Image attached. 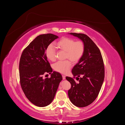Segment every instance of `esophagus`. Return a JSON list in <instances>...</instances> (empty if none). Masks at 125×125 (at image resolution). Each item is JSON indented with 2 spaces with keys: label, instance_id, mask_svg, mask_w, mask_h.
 Returning <instances> with one entry per match:
<instances>
[{
  "label": "esophagus",
  "instance_id": "34e87169",
  "mask_svg": "<svg viewBox=\"0 0 125 125\" xmlns=\"http://www.w3.org/2000/svg\"><path fill=\"white\" fill-rule=\"evenodd\" d=\"M62 79L63 80H65V79H66V76L65 75H62Z\"/></svg>",
  "mask_w": 125,
  "mask_h": 125
}]
</instances>
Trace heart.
<instances>
[{
	"instance_id": "b5f03b06",
	"label": "heart",
	"mask_w": 125,
	"mask_h": 125,
	"mask_svg": "<svg viewBox=\"0 0 125 125\" xmlns=\"http://www.w3.org/2000/svg\"><path fill=\"white\" fill-rule=\"evenodd\" d=\"M56 45L60 51L66 52L65 58L69 60L57 62L54 65V69L59 73H66L71 67V61L73 63H76L82 58L85 50L84 44L81 41H75L73 39L63 37L57 42ZM45 55L47 59L52 62L56 60V51L52 44L49 45L46 48Z\"/></svg>"
}]
</instances>
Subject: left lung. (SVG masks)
Instances as JSON below:
<instances>
[{"mask_svg": "<svg viewBox=\"0 0 125 125\" xmlns=\"http://www.w3.org/2000/svg\"><path fill=\"white\" fill-rule=\"evenodd\" d=\"M70 34L82 40L85 50L82 58L72 69L73 78L77 76L79 82L76 83L74 78L66 77L71 85L68 94L72 103L83 107L93 103L99 95L105 76L104 62L99 48L88 35Z\"/></svg>", "mask_w": 125, "mask_h": 125, "instance_id": "left-lung-1", "label": "left lung"}]
</instances>
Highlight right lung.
<instances>
[{
    "instance_id": "1",
    "label": "right lung",
    "mask_w": 125,
    "mask_h": 125,
    "mask_svg": "<svg viewBox=\"0 0 125 125\" xmlns=\"http://www.w3.org/2000/svg\"><path fill=\"white\" fill-rule=\"evenodd\" d=\"M58 36L48 33L37 36L22 52L19 62L21 88L28 99L37 106L50 104L62 79L59 73L52 71L45 55L47 47ZM45 73L51 78H42Z\"/></svg>"
}]
</instances>
